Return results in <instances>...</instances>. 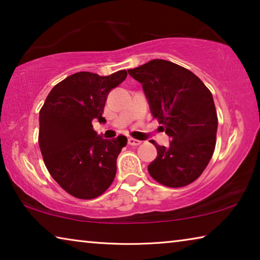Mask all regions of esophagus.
<instances>
[{
	"mask_svg": "<svg viewBox=\"0 0 260 260\" xmlns=\"http://www.w3.org/2000/svg\"><path fill=\"white\" fill-rule=\"evenodd\" d=\"M127 142H128V145H131V146H138L141 143L140 140H137V139H133V138H129Z\"/></svg>",
	"mask_w": 260,
	"mask_h": 260,
	"instance_id": "obj_1",
	"label": "esophagus"
}]
</instances>
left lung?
Here are the masks:
<instances>
[{
  "label": "left lung",
  "instance_id": "1",
  "mask_svg": "<svg viewBox=\"0 0 260 260\" xmlns=\"http://www.w3.org/2000/svg\"><path fill=\"white\" fill-rule=\"evenodd\" d=\"M128 73L142 85L150 113L172 140L168 147L152 142L157 156L148 173L167 187L190 184L215 150L218 120L211 92L191 71L169 60H149Z\"/></svg>",
  "mask_w": 260,
  "mask_h": 260
}]
</instances>
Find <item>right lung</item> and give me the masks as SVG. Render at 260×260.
Masks as SVG:
<instances>
[{
	"mask_svg": "<svg viewBox=\"0 0 260 260\" xmlns=\"http://www.w3.org/2000/svg\"><path fill=\"white\" fill-rule=\"evenodd\" d=\"M127 77L126 70L110 76L77 72L58 83L40 111L38 143L44 164L70 195L95 199L117 174V158L127 138L104 139L92 120H103L108 93Z\"/></svg>",
	"mask_w": 260,
	"mask_h": 260,
	"instance_id": "obj_1",
	"label": "right lung"
}]
</instances>
